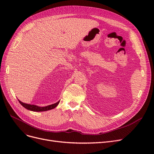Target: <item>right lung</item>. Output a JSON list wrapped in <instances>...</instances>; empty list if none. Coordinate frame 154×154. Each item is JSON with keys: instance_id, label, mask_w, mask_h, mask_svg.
<instances>
[{"instance_id": "right-lung-1", "label": "right lung", "mask_w": 154, "mask_h": 154, "mask_svg": "<svg viewBox=\"0 0 154 154\" xmlns=\"http://www.w3.org/2000/svg\"><path fill=\"white\" fill-rule=\"evenodd\" d=\"M60 101H57V103L51 105H48L47 106H44V107H40L36 105H29V104H26L23 103V102L20 101V100H19V102L21 104L22 106H23L25 108L29 109V110H31L33 112H45V111H47V110H49V109H52L54 108H56L57 105L59 104Z\"/></svg>"}]
</instances>
